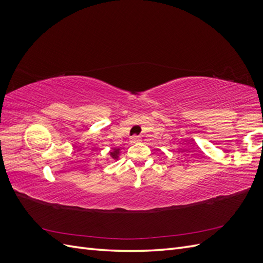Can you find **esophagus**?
Listing matches in <instances>:
<instances>
[{"instance_id":"34e87169","label":"esophagus","mask_w":263,"mask_h":263,"mask_svg":"<svg viewBox=\"0 0 263 263\" xmlns=\"http://www.w3.org/2000/svg\"><path fill=\"white\" fill-rule=\"evenodd\" d=\"M129 141H130V144H136V142H140L141 141V138L138 137V136H133Z\"/></svg>"}]
</instances>
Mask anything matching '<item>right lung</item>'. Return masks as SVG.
<instances>
[{"mask_svg": "<svg viewBox=\"0 0 263 263\" xmlns=\"http://www.w3.org/2000/svg\"><path fill=\"white\" fill-rule=\"evenodd\" d=\"M109 156L112 158L113 161H116L119 159V156H121V148H113L109 151Z\"/></svg>", "mask_w": 263, "mask_h": 263, "instance_id": "right-lung-1", "label": "right lung"}]
</instances>
